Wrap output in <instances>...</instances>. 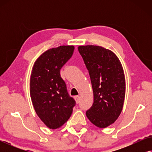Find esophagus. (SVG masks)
Listing matches in <instances>:
<instances>
[{
    "mask_svg": "<svg viewBox=\"0 0 152 152\" xmlns=\"http://www.w3.org/2000/svg\"><path fill=\"white\" fill-rule=\"evenodd\" d=\"M75 101H76V103H79L80 102V96H75Z\"/></svg>",
    "mask_w": 152,
    "mask_h": 152,
    "instance_id": "1",
    "label": "esophagus"
}]
</instances>
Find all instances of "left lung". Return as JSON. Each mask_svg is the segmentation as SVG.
Returning a JSON list of instances; mask_svg holds the SVG:
<instances>
[{"label": "left lung", "instance_id": "obj_1", "mask_svg": "<svg viewBox=\"0 0 152 152\" xmlns=\"http://www.w3.org/2000/svg\"><path fill=\"white\" fill-rule=\"evenodd\" d=\"M78 50L88 70L93 104L86 111L88 119L99 128L111 125L119 117L125 97L124 70L113 51L98 45H80Z\"/></svg>", "mask_w": 152, "mask_h": 152}]
</instances>
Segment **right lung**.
<instances>
[{
    "label": "right lung",
    "instance_id": "add662e5",
    "mask_svg": "<svg viewBox=\"0 0 152 152\" xmlns=\"http://www.w3.org/2000/svg\"><path fill=\"white\" fill-rule=\"evenodd\" d=\"M73 45H61L39 56L30 76V97L35 112L50 129H59L69 119L75 101L68 95L60 70L72 57Z\"/></svg>",
    "mask_w": 152,
    "mask_h": 152
}]
</instances>
